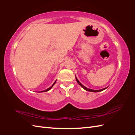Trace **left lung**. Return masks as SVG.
Returning a JSON list of instances; mask_svg holds the SVG:
<instances>
[{
    "label": "left lung",
    "instance_id": "8db88e82",
    "mask_svg": "<svg viewBox=\"0 0 135 135\" xmlns=\"http://www.w3.org/2000/svg\"><path fill=\"white\" fill-rule=\"evenodd\" d=\"M75 79H76V81L78 82V83L80 86L82 87L84 89H85V91H89V92H100V91H103V90H105V89H107V88H103V89H99V90H93V89H90V88H87L86 87H85V86H84V85L81 84L80 81L78 80V79H77V78L76 77V76H75Z\"/></svg>",
    "mask_w": 135,
    "mask_h": 135
}]
</instances>
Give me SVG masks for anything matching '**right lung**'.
Wrapping results in <instances>:
<instances>
[{"mask_svg": "<svg viewBox=\"0 0 135 135\" xmlns=\"http://www.w3.org/2000/svg\"><path fill=\"white\" fill-rule=\"evenodd\" d=\"M56 81H55V82L54 83V84H52V86H51V87H50V88H47V89H45V90H44V91H40V92L39 91V92H47V91H48L49 90H50V89H51L52 88V87L54 86V85H55V84L56 83Z\"/></svg>", "mask_w": 135, "mask_h": 135, "instance_id": "add662e5", "label": "right lung"}]
</instances>
